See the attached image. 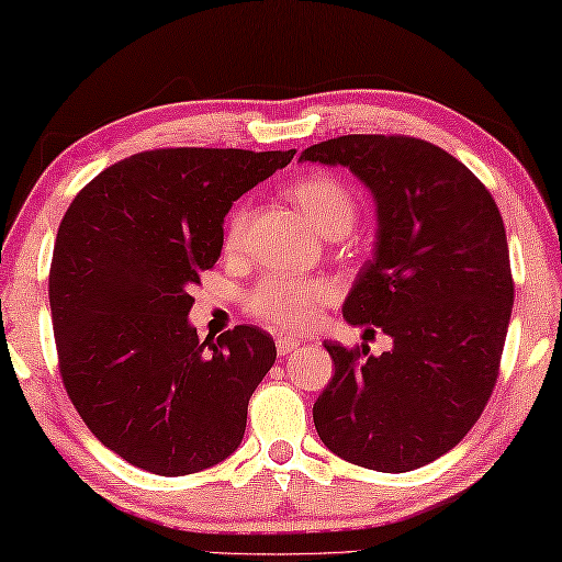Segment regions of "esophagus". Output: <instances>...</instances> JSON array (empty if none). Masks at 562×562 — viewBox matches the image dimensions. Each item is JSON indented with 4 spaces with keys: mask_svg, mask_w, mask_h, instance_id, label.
<instances>
[{
    "mask_svg": "<svg viewBox=\"0 0 562 562\" xmlns=\"http://www.w3.org/2000/svg\"><path fill=\"white\" fill-rule=\"evenodd\" d=\"M299 346H301V341H299V338H293V336H281L279 341H276V348H279V356H291Z\"/></svg>",
    "mask_w": 562,
    "mask_h": 562,
    "instance_id": "1",
    "label": "esophagus"
}]
</instances>
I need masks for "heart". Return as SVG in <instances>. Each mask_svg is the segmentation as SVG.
<instances>
[{
	"instance_id": "1",
	"label": "heart",
	"mask_w": 562,
	"mask_h": 562,
	"mask_svg": "<svg viewBox=\"0 0 562 562\" xmlns=\"http://www.w3.org/2000/svg\"><path fill=\"white\" fill-rule=\"evenodd\" d=\"M291 196L303 209L321 234L344 236L351 232L358 204L351 189L330 173H311L291 187ZM246 206L234 209L226 224V248L236 251L241 246L246 228ZM330 299V283L324 279H289V276H266L246 299L248 314L266 324L303 330L316 321L318 306Z\"/></svg>"
}]
</instances>
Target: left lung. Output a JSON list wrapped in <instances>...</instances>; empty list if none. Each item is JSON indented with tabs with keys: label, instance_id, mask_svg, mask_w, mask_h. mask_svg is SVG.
Masks as SVG:
<instances>
[{
	"label": "left lung",
	"instance_id": "left-lung-1",
	"mask_svg": "<svg viewBox=\"0 0 562 562\" xmlns=\"http://www.w3.org/2000/svg\"><path fill=\"white\" fill-rule=\"evenodd\" d=\"M301 161L348 167L379 209L373 259L344 303L391 351L324 344L336 373L314 403L328 450L381 473L434 463L475 426L498 381L513 311L503 216L475 173L416 136L348 134Z\"/></svg>",
	"mask_w": 562,
	"mask_h": 562
}]
</instances>
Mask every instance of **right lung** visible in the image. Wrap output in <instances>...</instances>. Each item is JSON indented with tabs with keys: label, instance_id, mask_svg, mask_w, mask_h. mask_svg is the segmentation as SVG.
<instances>
[{
	"label": "right lung",
	"instance_id": "add662e5",
	"mask_svg": "<svg viewBox=\"0 0 562 562\" xmlns=\"http://www.w3.org/2000/svg\"><path fill=\"white\" fill-rule=\"evenodd\" d=\"M293 154L142 151L91 179L64 214L49 269L61 383L126 463L189 475L241 443L276 344L256 326L201 341L189 291L214 269L234 201Z\"/></svg>",
	"mask_w": 562,
	"mask_h": 562
}]
</instances>
